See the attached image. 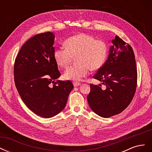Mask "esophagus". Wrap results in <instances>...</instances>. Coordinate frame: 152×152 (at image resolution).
<instances>
[{"label": "esophagus", "mask_w": 152, "mask_h": 152, "mask_svg": "<svg viewBox=\"0 0 152 152\" xmlns=\"http://www.w3.org/2000/svg\"><path fill=\"white\" fill-rule=\"evenodd\" d=\"M81 84L80 83V82H73V86H74V87H77V86H80Z\"/></svg>", "instance_id": "esophagus-1"}]
</instances>
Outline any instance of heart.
<instances>
[{
  "instance_id": "1",
  "label": "heart",
  "mask_w": 152,
  "mask_h": 152,
  "mask_svg": "<svg viewBox=\"0 0 152 152\" xmlns=\"http://www.w3.org/2000/svg\"><path fill=\"white\" fill-rule=\"evenodd\" d=\"M65 48H59L54 52V60L62 68L68 67L75 58V65L69 67L64 73L66 79L80 80L91 70L102 67L108 54V46L103 40L96 39L86 34H79L65 41Z\"/></svg>"
}]
</instances>
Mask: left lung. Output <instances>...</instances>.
Here are the masks:
<instances>
[{
	"mask_svg": "<svg viewBox=\"0 0 152 152\" xmlns=\"http://www.w3.org/2000/svg\"><path fill=\"white\" fill-rule=\"evenodd\" d=\"M112 42L107 61L93 76L104 87L91 84L87 97L91 110L104 118L123 112L131 103L137 86V67L132 48L117 35Z\"/></svg>",
	"mask_w": 152,
	"mask_h": 152,
	"instance_id": "1",
	"label": "left lung"
}]
</instances>
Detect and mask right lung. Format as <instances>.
Instances as JSON below:
<instances>
[{
	"mask_svg": "<svg viewBox=\"0 0 152 152\" xmlns=\"http://www.w3.org/2000/svg\"><path fill=\"white\" fill-rule=\"evenodd\" d=\"M54 43L52 32L35 35L23 45L14 65L15 86L21 99L44 118L62 111L73 88L70 80L54 82L61 73L54 60Z\"/></svg>",
	"mask_w": 152,
	"mask_h": 152,
	"instance_id": "add662e5",
	"label": "right lung"
}]
</instances>
